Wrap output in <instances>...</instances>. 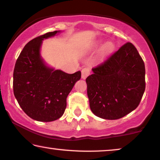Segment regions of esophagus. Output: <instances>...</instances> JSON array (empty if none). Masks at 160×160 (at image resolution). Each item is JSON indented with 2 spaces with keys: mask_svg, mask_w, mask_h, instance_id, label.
Segmentation results:
<instances>
[{
  "mask_svg": "<svg viewBox=\"0 0 160 160\" xmlns=\"http://www.w3.org/2000/svg\"><path fill=\"white\" fill-rule=\"evenodd\" d=\"M82 79H86L87 77H88L89 74H90V69L89 68L85 67L83 69H82Z\"/></svg>",
  "mask_w": 160,
  "mask_h": 160,
  "instance_id": "obj_1",
  "label": "esophagus"
}]
</instances>
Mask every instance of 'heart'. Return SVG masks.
<instances>
[{
	"instance_id": "b5f03b06",
	"label": "heart",
	"mask_w": 160,
	"mask_h": 160,
	"mask_svg": "<svg viewBox=\"0 0 160 160\" xmlns=\"http://www.w3.org/2000/svg\"><path fill=\"white\" fill-rule=\"evenodd\" d=\"M112 48V45L110 43H108L105 45V49L106 50H110Z\"/></svg>"
}]
</instances>
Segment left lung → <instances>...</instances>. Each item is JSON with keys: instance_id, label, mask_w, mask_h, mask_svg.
<instances>
[{"instance_id": "1", "label": "left lung", "mask_w": 160, "mask_h": 160, "mask_svg": "<svg viewBox=\"0 0 160 160\" xmlns=\"http://www.w3.org/2000/svg\"><path fill=\"white\" fill-rule=\"evenodd\" d=\"M92 71L86 81L93 114L115 120L138 108L146 88V69L132 44L127 42Z\"/></svg>"}]
</instances>
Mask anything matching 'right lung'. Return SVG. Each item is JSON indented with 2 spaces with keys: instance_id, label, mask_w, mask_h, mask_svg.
<instances>
[{
  "instance_id": "right-lung-1",
  "label": "right lung",
  "mask_w": 160,
  "mask_h": 160,
  "mask_svg": "<svg viewBox=\"0 0 160 160\" xmlns=\"http://www.w3.org/2000/svg\"><path fill=\"white\" fill-rule=\"evenodd\" d=\"M58 32H48L31 40L14 67V97L23 111L36 121L49 122L61 118L67 108V96L81 78L80 71L67 74L47 67L40 55L42 40Z\"/></svg>"
}]
</instances>
